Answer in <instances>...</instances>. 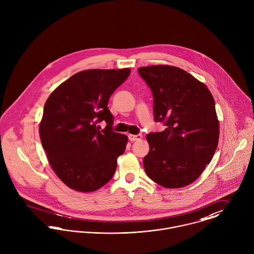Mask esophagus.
I'll use <instances>...</instances> for the list:
<instances>
[{
	"label": "esophagus",
	"instance_id": "obj_1",
	"mask_svg": "<svg viewBox=\"0 0 254 254\" xmlns=\"http://www.w3.org/2000/svg\"><path fill=\"white\" fill-rule=\"evenodd\" d=\"M142 138V135L141 134H136V135H133V134H128V139L131 141L140 140Z\"/></svg>",
	"mask_w": 254,
	"mask_h": 254
}]
</instances>
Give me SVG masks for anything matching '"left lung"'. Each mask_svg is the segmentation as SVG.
<instances>
[{"label":"left lung","instance_id":"8db88e82","mask_svg":"<svg viewBox=\"0 0 254 254\" xmlns=\"http://www.w3.org/2000/svg\"><path fill=\"white\" fill-rule=\"evenodd\" d=\"M150 87L154 120L167 128L146 135L150 150L143 159L146 174L166 188L194 182L215 153L219 123L208 88L186 71L169 65L141 67Z\"/></svg>","mask_w":254,"mask_h":254}]
</instances>
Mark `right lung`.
I'll return each mask as SVG.
<instances>
[{
    "label": "right lung",
    "mask_w": 254,
    "mask_h": 254,
    "mask_svg": "<svg viewBox=\"0 0 254 254\" xmlns=\"http://www.w3.org/2000/svg\"><path fill=\"white\" fill-rule=\"evenodd\" d=\"M129 74L128 68L82 71L48 98L40 124L41 141L52 168L68 187L93 192L113 177L127 136L114 131L107 105ZM102 120L108 125L100 131L98 124Z\"/></svg>",
    "instance_id": "add662e5"
}]
</instances>
